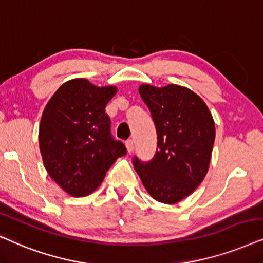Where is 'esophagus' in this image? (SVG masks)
<instances>
[{
	"mask_svg": "<svg viewBox=\"0 0 263 263\" xmlns=\"http://www.w3.org/2000/svg\"><path fill=\"white\" fill-rule=\"evenodd\" d=\"M126 148H127V152L129 154L134 152V139H127L126 141Z\"/></svg>",
	"mask_w": 263,
	"mask_h": 263,
	"instance_id": "esophagus-1",
	"label": "esophagus"
}]
</instances>
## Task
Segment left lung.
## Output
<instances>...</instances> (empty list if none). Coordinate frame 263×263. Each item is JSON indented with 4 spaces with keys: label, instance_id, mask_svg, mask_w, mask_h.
<instances>
[{
    "label": "left lung",
    "instance_id": "obj_1",
    "mask_svg": "<svg viewBox=\"0 0 263 263\" xmlns=\"http://www.w3.org/2000/svg\"><path fill=\"white\" fill-rule=\"evenodd\" d=\"M157 135L155 155L143 162L134 156L136 172L156 201L173 204L192 194L208 172L215 125L207 104L187 87L139 86Z\"/></svg>",
    "mask_w": 263,
    "mask_h": 263
}]
</instances>
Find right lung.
<instances>
[{
  "instance_id": "add662e5",
  "label": "right lung",
  "mask_w": 263,
  "mask_h": 263,
  "mask_svg": "<svg viewBox=\"0 0 263 263\" xmlns=\"http://www.w3.org/2000/svg\"><path fill=\"white\" fill-rule=\"evenodd\" d=\"M115 86L99 87L72 79L59 87L44 108L40 149L45 170L73 197L89 195L126 146L110 132L106 106Z\"/></svg>"
}]
</instances>
